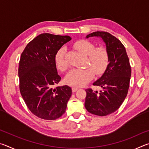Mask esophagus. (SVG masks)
Segmentation results:
<instances>
[{"instance_id": "obj_1", "label": "esophagus", "mask_w": 149, "mask_h": 149, "mask_svg": "<svg viewBox=\"0 0 149 149\" xmlns=\"http://www.w3.org/2000/svg\"><path fill=\"white\" fill-rule=\"evenodd\" d=\"M78 89H78L77 87H72V92L73 93H75V91H77Z\"/></svg>"}]
</instances>
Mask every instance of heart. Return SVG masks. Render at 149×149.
<instances>
[{"label":"heart","mask_w":149,"mask_h":149,"mask_svg":"<svg viewBox=\"0 0 149 149\" xmlns=\"http://www.w3.org/2000/svg\"><path fill=\"white\" fill-rule=\"evenodd\" d=\"M74 48L81 53L87 55L88 60L84 70L74 69L70 71L65 77V81L72 86H84L96 75H101L107 69L109 63V54L104 47H97L87 40L82 39L74 44ZM66 48L62 47L55 55V63L57 68L61 72L66 71L68 63L66 60Z\"/></svg>","instance_id":"1"}]
</instances>
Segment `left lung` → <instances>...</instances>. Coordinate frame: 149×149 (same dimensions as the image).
<instances>
[{
  "label": "left lung",
  "instance_id": "1",
  "mask_svg": "<svg viewBox=\"0 0 149 149\" xmlns=\"http://www.w3.org/2000/svg\"><path fill=\"white\" fill-rule=\"evenodd\" d=\"M100 37L107 46L109 64L104 74L93 85L102 88L100 92L91 88L85 89V107L93 114L104 116L116 111L125 100L130 87L132 68L125 47L119 39L106 31L88 35Z\"/></svg>",
  "mask_w": 149,
  "mask_h": 149
}]
</instances>
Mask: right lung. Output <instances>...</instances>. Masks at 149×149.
<instances>
[{
	"label": "right lung",
	"mask_w": 149,
	"mask_h": 149,
	"mask_svg": "<svg viewBox=\"0 0 149 149\" xmlns=\"http://www.w3.org/2000/svg\"><path fill=\"white\" fill-rule=\"evenodd\" d=\"M72 39L68 35L42 33L30 41L19 62V91L29 110L43 120H56L65 112L72 95L68 85L53 88L61 80L55 55Z\"/></svg>",
	"instance_id": "add662e5"
}]
</instances>
